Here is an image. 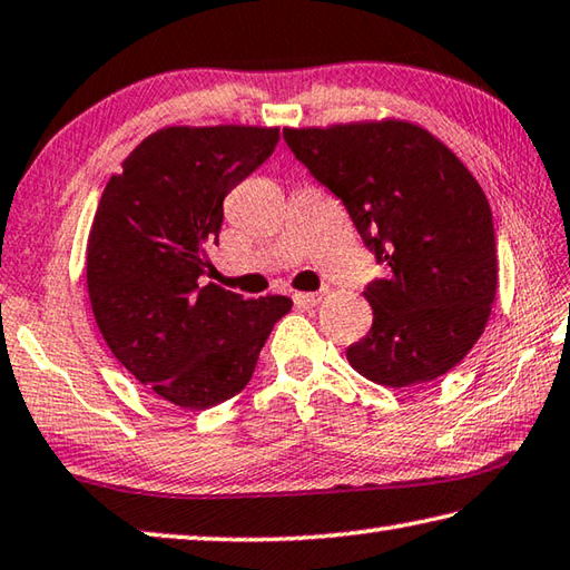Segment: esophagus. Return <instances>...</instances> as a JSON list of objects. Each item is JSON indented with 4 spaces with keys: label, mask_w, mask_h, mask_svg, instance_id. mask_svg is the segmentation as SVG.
Listing matches in <instances>:
<instances>
[{
    "label": "esophagus",
    "mask_w": 570,
    "mask_h": 570,
    "mask_svg": "<svg viewBox=\"0 0 570 570\" xmlns=\"http://www.w3.org/2000/svg\"><path fill=\"white\" fill-rule=\"evenodd\" d=\"M321 298H324V292H296L294 302L302 306H316Z\"/></svg>",
    "instance_id": "34e87169"
}]
</instances>
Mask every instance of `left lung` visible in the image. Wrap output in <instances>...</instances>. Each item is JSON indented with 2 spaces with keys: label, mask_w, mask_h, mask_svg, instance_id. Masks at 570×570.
Returning <instances> with one entry per match:
<instances>
[{
  "label": "left lung",
  "mask_w": 570,
  "mask_h": 570,
  "mask_svg": "<svg viewBox=\"0 0 570 570\" xmlns=\"http://www.w3.org/2000/svg\"><path fill=\"white\" fill-rule=\"evenodd\" d=\"M284 139L389 268L366 286L374 324L346 348L348 364L389 389L461 364L499 286L491 206L465 164L406 119L286 127Z\"/></svg>",
  "instance_id": "8db88e82"
}]
</instances>
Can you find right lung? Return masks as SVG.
Here are the masks:
<instances>
[{
	"label": "right lung",
	"instance_id": "right-lung-1",
	"mask_svg": "<svg viewBox=\"0 0 570 570\" xmlns=\"http://www.w3.org/2000/svg\"><path fill=\"white\" fill-rule=\"evenodd\" d=\"M278 127H164L111 174L87 242L91 312L119 364L174 406L239 393L292 298L199 286L224 196L262 167Z\"/></svg>",
	"mask_w": 570,
	"mask_h": 570
}]
</instances>
